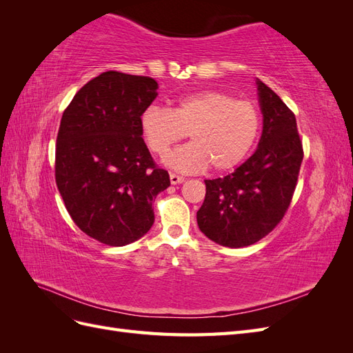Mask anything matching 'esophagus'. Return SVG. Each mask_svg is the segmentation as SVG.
<instances>
[{
  "label": "esophagus",
  "mask_w": 353,
  "mask_h": 353,
  "mask_svg": "<svg viewBox=\"0 0 353 353\" xmlns=\"http://www.w3.org/2000/svg\"><path fill=\"white\" fill-rule=\"evenodd\" d=\"M170 176V184H172V185H176V184H181V183H184V176H181V175H178V174H170L169 175Z\"/></svg>",
  "instance_id": "34e87169"
}]
</instances>
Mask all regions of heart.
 Listing matches in <instances>:
<instances>
[{
	"mask_svg": "<svg viewBox=\"0 0 353 353\" xmlns=\"http://www.w3.org/2000/svg\"><path fill=\"white\" fill-rule=\"evenodd\" d=\"M261 116L248 100L206 90L175 100L170 109L150 105L141 114V132L150 150L163 157L185 137L191 143L166 157L181 172L210 166L215 172L236 168L249 154L259 135Z\"/></svg>",
	"mask_w": 353,
	"mask_h": 353,
	"instance_id": "b5f03b06",
	"label": "heart"
}]
</instances>
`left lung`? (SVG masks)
Wrapping results in <instances>:
<instances>
[{
  "label": "left lung",
  "instance_id": "obj_1",
  "mask_svg": "<svg viewBox=\"0 0 353 353\" xmlns=\"http://www.w3.org/2000/svg\"><path fill=\"white\" fill-rule=\"evenodd\" d=\"M256 83L263 114L258 148L232 174L205 179L206 196L197 212L200 231L225 248L250 245L279 225L303 160L294 113L262 81Z\"/></svg>",
  "mask_w": 353,
  "mask_h": 353
}]
</instances>
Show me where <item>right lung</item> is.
<instances>
[{
	"label": "right lung",
	"instance_id": "1",
	"mask_svg": "<svg viewBox=\"0 0 353 353\" xmlns=\"http://www.w3.org/2000/svg\"><path fill=\"white\" fill-rule=\"evenodd\" d=\"M153 78L109 70L74 94L63 112L56 183L73 222L103 244L141 239L153 200L170 185L141 138V114L157 97Z\"/></svg>",
	"mask_w": 353,
	"mask_h": 353
}]
</instances>
